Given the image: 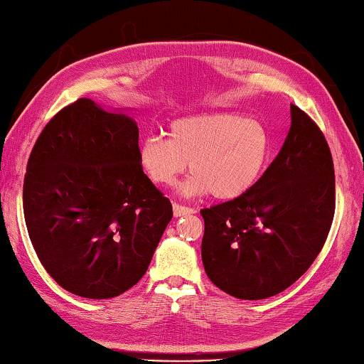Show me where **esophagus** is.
<instances>
[{
	"label": "esophagus",
	"mask_w": 364,
	"mask_h": 364,
	"mask_svg": "<svg viewBox=\"0 0 364 364\" xmlns=\"http://www.w3.org/2000/svg\"><path fill=\"white\" fill-rule=\"evenodd\" d=\"M172 211H174L176 218H182V215H190V214H195V209L190 208V206H183V205H178V203H174V206H172Z\"/></svg>",
	"instance_id": "1"
}]
</instances>
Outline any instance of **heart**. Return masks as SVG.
I'll use <instances>...</instances> for the list:
<instances>
[{"label": "heart", "instance_id": "heart-1", "mask_svg": "<svg viewBox=\"0 0 364 364\" xmlns=\"http://www.w3.org/2000/svg\"><path fill=\"white\" fill-rule=\"evenodd\" d=\"M168 136L150 134L140 144L139 161L146 177L156 186H174L190 161L193 176L183 192H211L222 200L247 192L272 151L264 121L238 112L186 114L171 121Z\"/></svg>", "mask_w": 364, "mask_h": 364}]
</instances>
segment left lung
I'll return each mask as SVG.
<instances>
[{
    "label": "left lung",
    "instance_id": "1",
    "mask_svg": "<svg viewBox=\"0 0 364 364\" xmlns=\"http://www.w3.org/2000/svg\"><path fill=\"white\" fill-rule=\"evenodd\" d=\"M336 209L329 145L291 105V127L262 177L238 198L201 209L203 265L219 289L245 301L272 297L310 269Z\"/></svg>",
    "mask_w": 364,
    "mask_h": 364
}]
</instances>
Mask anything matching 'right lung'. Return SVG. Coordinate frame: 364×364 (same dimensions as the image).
I'll use <instances>...</instances> for the list:
<instances>
[{"instance_id": "obj_1", "label": "right lung", "mask_w": 364, "mask_h": 364, "mask_svg": "<svg viewBox=\"0 0 364 364\" xmlns=\"http://www.w3.org/2000/svg\"><path fill=\"white\" fill-rule=\"evenodd\" d=\"M23 214L38 259L63 289L110 299L145 275L172 206L144 174L136 121L82 97L38 137Z\"/></svg>"}]
</instances>
